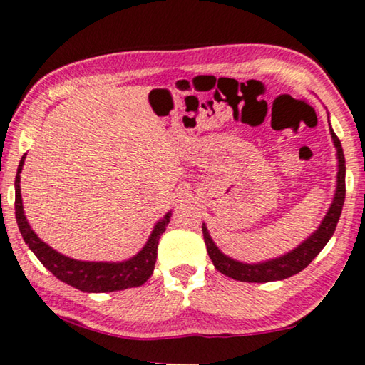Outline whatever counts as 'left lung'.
Segmentation results:
<instances>
[{
	"mask_svg": "<svg viewBox=\"0 0 365 365\" xmlns=\"http://www.w3.org/2000/svg\"><path fill=\"white\" fill-rule=\"evenodd\" d=\"M330 135L333 140V145L336 148V159H338V174H336V191L333 196V201L327 211L324 220L311 237H307L299 246H296L287 255L280 257L270 259V261L257 262V264H246L235 261V259L225 256L215 243L212 242L211 235H209L206 225L202 224V237H205V243L207 248V255L211 257L214 267L217 269L220 274L230 277L233 280L240 282H251V283H265V282H275L283 280L288 277L299 274L302 269H306L312 259L316 257L324 246L329 243L331 235L335 233L336 224L341 215V209L344 205V195H346V165H344V154L341 143H339L338 137L330 127Z\"/></svg>",
	"mask_w": 365,
	"mask_h": 365,
	"instance_id": "obj_1",
	"label": "left lung"
}]
</instances>
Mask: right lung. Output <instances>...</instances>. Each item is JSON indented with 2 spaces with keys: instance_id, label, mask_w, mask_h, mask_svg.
<instances>
[{
  "instance_id": "1",
  "label": "right lung",
  "mask_w": 365,
  "mask_h": 365,
  "mask_svg": "<svg viewBox=\"0 0 365 365\" xmlns=\"http://www.w3.org/2000/svg\"><path fill=\"white\" fill-rule=\"evenodd\" d=\"M27 154H24L19 168H17V175L14 182L16 188V220L19 225L21 235L24 242L29 245V248L34 251V255L38 257V261L51 272V274L61 282L67 283L80 292L86 293H109V292H120V289L140 287L150 279L154 264L158 257V245L160 235L165 232V227L170 222V212H168L154 225L153 232L148 238L146 245L143 246L138 255L122 262H88V261H77V259L67 257L61 255L45 242H41L32 228L24 214L22 196H21V172L24 165V159Z\"/></svg>"
}]
</instances>
